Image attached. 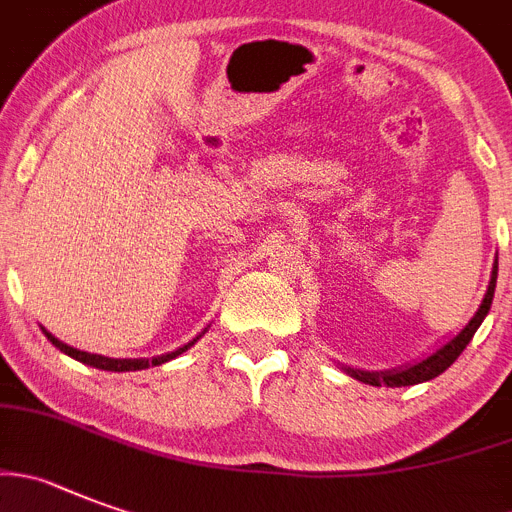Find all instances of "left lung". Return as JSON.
<instances>
[{"label":"left lung","mask_w":512,"mask_h":512,"mask_svg":"<svg viewBox=\"0 0 512 512\" xmlns=\"http://www.w3.org/2000/svg\"><path fill=\"white\" fill-rule=\"evenodd\" d=\"M495 281H498V259H495V264H492L490 284H487L485 297H482L477 312L472 314V320L467 322V325H464L457 335L449 337L444 345H439L437 350H431L429 355L419 358L416 363L403 365V368H396V370H360V368H350V365H342V370H345L350 378H355V381H360V383H368V386H388V388L416 386V383H424V381H431V378H437V375H442L444 370H447L449 365L459 358V353H462V350L470 345V340L475 337L477 327L482 325V320H485L487 312H490L492 297H495Z\"/></svg>","instance_id":"1"}]
</instances>
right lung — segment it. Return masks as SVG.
<instances>
[{"instance_id":"right-lung-1","label":"right lung","mask_w":512,"mask_h":512,"mask_svg":"<svg viewBox=\"0 0 512 512\" xmlns=\"http://www.w3.org/2000/svg\"><path fill=\"white\" fill-rule=\"evenodd\" d=\"M42 332H45V337H48V340L53 342V345H55V348L60 350V353L70 355V358H75V360H81V363L91 365V368H98V370H111V373H126V370H144V368H154V365L167 363V360L177 358V355L185 353L187 348H192V345H195V342L200 340V335H205V330H203V332H200L198 337H195V340H190V342H187V345H182V348L172 350V353L157 355V358L149 360V358H106V355L83 353V350L70 348V345H65L63 340H58V337H55V335H50L48 330H42Z\"/></svg>"}]
</instances>
